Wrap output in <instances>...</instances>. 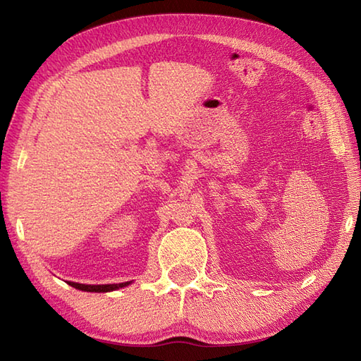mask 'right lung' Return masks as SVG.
Here are the masks:
<instances>
[{
    "instance_id": "right-lung-1",
    "label": "right lung",
    "mask_w": 361,
    "mask_h": 361,
    "mask_svg": "<svg viewBox=\"0 0 361 361\" xmlns=\"http://www.w3.org/2000/svg\"><path fill=\"white\" fill-rule=\"evenodd\" d=\"M67 283L70 286L81 289V291H87V293H109V291H114V289H119V288H124V286L130 285V282L116 283V285H84V283H75V282H67Z\"/></svg>"
}]
</instances>
